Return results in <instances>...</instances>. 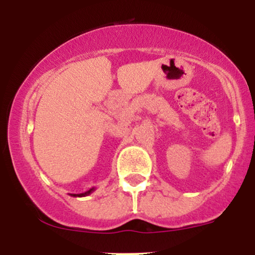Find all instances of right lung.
<instances>
[{
    "label": "right lung",
    "mask_w": 255,
    "mask_h": 255,
    "mask_svg": "<svg viewBox=\"0 0 255 255\" xmlns=\"http://www.w3.org/2000/svg\"><path fill=\"white\" fill-rule=\"evenodd\" d=\"M93 191H95V188H91L90 191H87V192H85V193H81V194H73V197H86V195L91 194V193H92Z\"/></svg>",
    "instance_id": "right-lung-1"
}]
</instances>
